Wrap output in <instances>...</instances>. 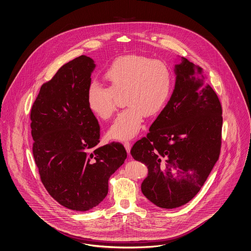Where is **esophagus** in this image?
<instances>
[{
	"instance_id": "esophagus-1",
	"label": "esophagus",
	"mask_w": 251,
	"mask_h": 251,
	"mask_svg": "<svg viewBox=\"0 0 251 251\" xmlns=\"http://www.w3.org/2000/svg\"><path fill=\"white\" fill-rule=\"evenodd\" d=\"M123 145H124V147L126 149L127 152L129 154V151H130V147H131V143H130L129 141H124V142H123Z\"/></svg>"
}]
</instances>
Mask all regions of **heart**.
Returning <instances> with one entry per match:
<instances>
[{"instance_id":"b5f03b06","label":"heart","mask_w":251,"mask_h":251,"mask_svg":"<svg viewBox=\"0 0 251 251\" xmlns=\"http://www.w3.org/2000/svg\"><path fill=\"white\" fill-rule=\"evenodd\" d=\"M104 80L110 87L92 82L87 90L86 101L94 115L108 120L116 110L115 95L125 92L123 110L112 123L108 136L125 141L141 130L144 116L157 115L168 103L173 90V74L164 61L146 56H121L105 70Z\"/></svg>"}]
</instances>
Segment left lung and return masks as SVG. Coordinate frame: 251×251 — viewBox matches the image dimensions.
I'll return each instance as SVG.
<instances>
[{
    "instance_id": "left-lung-1",
    "label": "left lung",
    "mask_w": 251,
    "mask_h": 251,
    "mask_svg": "<svg viewBox=\"0 0 251 251\" xmlns=\"http://www.w3.org/2000/svg\"><path fill=\"white\" fill-rule=\"evenodd\" d=\"M165 108L136 141L133 159L148 167L141 191L162 208L180 207L201 190L220 157L222 108L202 68L181 57Z\"/></svg>"
}]
</instances>
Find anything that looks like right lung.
Masks as SVG:
<instances>
[{
  "instance_id": "obj_1",
  "label": "right lung",
  "mask_w": 251,
  "mask_h": 251,
  "mask_svg": "<svg viewBox=\"0 0 251 251\" xmlns=\"http://www.w3.org/2000/svg\"><path fill=\"white\" fill-rule=\"evenodd\" d=\"M92 58L81 55L43 83L31 110L32 153L43 186L65 208L86 211L108 194L110 176L123 165V144L100 142L98 120L86 101Z\"/></svg>"
}]
</instances>
